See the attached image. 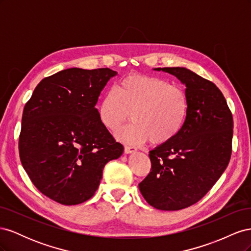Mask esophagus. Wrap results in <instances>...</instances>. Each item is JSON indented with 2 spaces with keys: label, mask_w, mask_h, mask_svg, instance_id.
I'll return each mask as SVG.
<instances>
[{
  "label": "esophagus",
  "mask_w": 251,
  "mask_h": 251,
  "mask_svg": "<svg viewBox=\"0 0 251 251\" xmlns=\"http://www.w3.org/2000/svg\"><path fill=\"white\" fill-rule=\"evenodd\" d=\"M136 151H137V149L134 148V147H125V153L126 154H132V153H135Z\"/></svg>",
  "instance_id": "obj_1"
}]
</instances>
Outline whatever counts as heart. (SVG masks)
<instances>
[{
    "mask_svg": "<svg viewBox=\"0 0 251 251\" xmlns=\"http://www.w3.org/2000/svg\"><path fill=\"white\" fill-rule=\"evenodd\" d=\"M188 100L183 90L169 81L148 75L132 74L121 79L98 104L100 123L116 132L126 121L134 123L117 134L126 143L153 144L172 141L183 128L188 115Z\"/></svg>",
    "mask_w": 251,
    "mask_h": 251,
    "instance_id": "heart-1",
    "label": "heart"
}]
</instances>
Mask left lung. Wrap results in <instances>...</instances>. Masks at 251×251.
Listing matches in <instances>:
<instances>
[{
    "label": "left lung",
    "instance_id": "8db88e82",
    "mask_svg": "<svg viewBox=\"0 0 251 251\" xmlns=\"http://www.w3.org/2000/svg\"><path fill=\"white\" fill-rule=\"evenodd\" d=\"M185 85L188 115L172 141L150 151L151 169L139 183L146 201L160 210H179L198 202L229 163L233 119L221 91L183 67L155 68Z\"/></svg>",
    "mask_w": 251,
    "mask_h": 251
}]
</instances>
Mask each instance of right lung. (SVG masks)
Returning a JSON list of instances; mask_svg holds the SVG:
<instances>
[{
  "mask_svg": "<svg viewBox=\"0 0 251 251\" xmlns=\"http://www.w3.org/2000/svg\"><path fill=\"white\" fill-rule=\"evenodd\" d=\"M116 71L70 68L44 78L22 117L23 168L39 191L64 205L92 198L104 165L124 153L98 118V97Z\"/></svg>",
  "mask_w": 251,
  "mask_h": 251,
  "instance_id": "1",
  "label": "right lung"
}]
</instances>
